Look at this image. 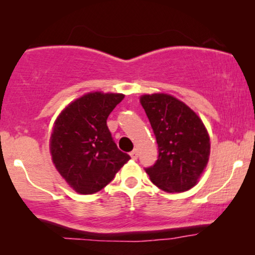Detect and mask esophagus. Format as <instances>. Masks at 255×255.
Segmentation results:
<instances>
[{
    "label": "esophagus",
    "mask_w": 255,
    "mask_h": 255,
    "mask_svg": "<svg viewBox=\"0 0 255 255\" xmlns=\"http://www.w3.org/2000/svg\"><path fill=\"white\" fill-rule=\"evenodd\" d=\"M130 156H131V158L133 159V160L137 159V158H138V151H137V149H133V151H131V152H130Z\"/></svg>",
    "instance_id": "obj_1"
}]
</instances>
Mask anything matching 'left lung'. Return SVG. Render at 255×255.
Wrapping results in <instances>:
<instances>
[{
  "instance_id": "left-lung-1",
  "label": "left lung",
  "mask_w": 255,
  "mask_h": 255,
  "mask_svg": "<svg viewBox=\"0 0 255 255\" xmlns=\"http://www.w3.org/2000/svg\"><path fill=\"white\" fill-rule=\"evenodd\" d=\"M140 103L154 132L159 156L145 168L167 193H182L197 183L210 155V138L201 118L168 94L142 95Z\"/></svg>"
}]
</instances>
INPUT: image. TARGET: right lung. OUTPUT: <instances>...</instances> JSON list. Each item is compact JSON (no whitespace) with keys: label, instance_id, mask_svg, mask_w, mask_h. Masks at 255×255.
Wrapping results in <instances>:
<instances>
[{"label":"right lung","instance_id":"right-lung-1","mask_svg":"<svg viewBox=\"0 0 255 255\" xmlns=\"http://www.w3.org/2000/svg\"><path fill=\"white\" fill-rule=\"evenodd\" d=\"M123 94L94 92L68 104L54 122L50 151L55 168L76 193L95 194L110 183L130 155L118 149L108 128Z\"/></svg>","mask_w":255,"mask_h":255}]
</instances>
